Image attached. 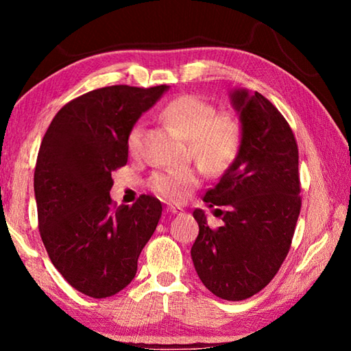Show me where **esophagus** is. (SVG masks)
Masks as SVG:
<instances>
[{
	"mask_svg": "<svg viewBox=\"0 0 351 351\" xmlns=\"http://www.w3.org/2000/svg\"><path fill=\"white\" fill-rule=\"evenodd\" d=\"M165 212L171 213V215H180V213H182L184 210L181 209V207H167V209H165Z\"/></svg>",
	"mask_w": 351,
	"mask_h": 351,
	"instance_id": "34e87169",
	"label": "esophagus"
}]
</instances>
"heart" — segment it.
<instances>
[{
    "instance_id": "b5f03b06",
    "label": "heart",
    "mask_w": 351,
    "mask_h": 351,
    "mask_svg": "<svg viewBox=\"0 0 351 351\" xmlns=\"http://www.w3.org/2000/svg\"><path fill=\"white\" fill-rule=\"evenodd\" d=\"M159 119L187 136L189 153L210 171L224 173L232 167L243 147V125L234 114H217L215 106L195 94H184L159 111ZM144 125L134 123L127 144L133 156L142 153ZM150 189L158 197L178 203L199 184V170L193 167L159 170L150 178Z\"/></svg>"
}]
</instances>
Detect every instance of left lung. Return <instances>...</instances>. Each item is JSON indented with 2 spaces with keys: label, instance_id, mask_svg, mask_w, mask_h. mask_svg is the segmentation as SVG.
<instances>
[{
  "label": "left lung",
  "instance_id": "8db88e82",
  "mask_svg": "<svg viewBox=\"0 0 351 351\" xmlns=\"http://www.w3.org/2000/svg\"><path fill=\"white\" fill-rule=\"evenodd\" d=\"M243 147L204 201L223 226L209 228L193 210L199 234L192 260L204 287L224 300H245L263 289L289 252L300 213L299 148L287 119L255 91L232 93Z\"/></svg>",
  "mask_w": 351,
  "mask_h": 351
}]
</instances>
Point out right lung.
<instances>
[{
    "label": "right lung",
    "instance_id": "1",
    "mask_svg": "<svg viewBox=\"0 0 351 351\" xmlns=\"http://www.w3.org/2000/svg\"><path fill=\"white\" fill-rule=\"evenodd\" d=\"M167 85L99 88L68 102L41 141L34 173L38 229L52 265L94 299L133 280L162 213L152 195L133 206L110 197L111 173L128 161L127 138Z\"/></svg>",
    "mask_w": 351,
    "mask_h": 351
}]
</instances>
